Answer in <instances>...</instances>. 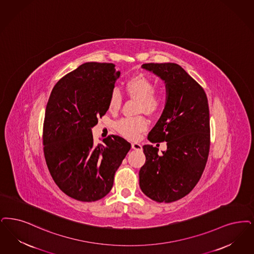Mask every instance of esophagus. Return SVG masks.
Segmentation results:
<instances>
[{"label": "esophagus", "instance_id": "34e87169", "mask_svg": "<svg viewBox=\"0 0 254 254\" xmlns=\"http://www.w3.org/2000/svg\"><path fill=\"white\" fill-rule=\"evenodd\" d=\"M131 146L134 150H139V151H142V145L138 142H133V143H131Z\"/></svg>", "mask_w": 254, "mask_h": 254}]
</instances>
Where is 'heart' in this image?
I'll return each mask as SVG.
<instances>
[{
    "instance_id": "1",
    "label": "heart",
    "mask_w": 254,
    "mask_h": 254,
    "mask_svg": "<svg viewBox=\"0 0 254 254\" xmlns=\"http://www.w3.org/2000/svg\"><path fill=\"white\" fill-rule=\"evenodd\" d=\"M156 84L150 76L138 74L126 82V93L131 99L138 101L137 112L153 114L163 106L164 96L160 89L155 88ZM123 95L118 88L112 90L109 97V111L118 112L122 106ZM147 123L142 116L126 117L116 123L115 127L125 138L135 140L141 132L145 130Z\"/></svg>"
}]
</instances>
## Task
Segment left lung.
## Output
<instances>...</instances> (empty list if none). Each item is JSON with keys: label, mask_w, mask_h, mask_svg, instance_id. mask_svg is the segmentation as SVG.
Instances as JSON below:
<instances>
[{"label": "left lung", "mask_w": 254, "mask_h": 254, "mask_svg": "<svg viewBox=\"0 0 254 254\" xmlns=\"http://www.w3.org/2000/svg\"><path fill=\"white\" fill-rule=\"evenodd\" d=\"M165 82L166 104L148 134L167 150L143 145L145 163L139 173L142 193L157 202L177 201L190 193L205 169L210 151V112L202 87L176 63H145Z\"/></svg>", "instance_id": "obj_1"}]
</instances>
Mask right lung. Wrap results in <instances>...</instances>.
<instances>
[{
  "instance_id": "obj_1",
  "label": "right lung",
  "mask_w": 254,
  "mask_h": 254,
  "mask_svg": "<svg viewBox=\"0 0 254 254\" xmlns=\"http://www.w3.org/2000/svg\"><path fill=\"white\" fill-rule=\"evenodd\" d=\"M113 63L87 62L52 90L43 122V152L54 182L73 199L91 202L112 190L114 175L131 144L118 135L93 142L91 128L109 110L120 76Z\"/></svg>"
}]
</instances>
